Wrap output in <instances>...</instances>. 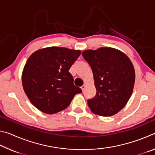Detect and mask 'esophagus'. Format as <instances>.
I'll return each instance as SVG.
<instances>
[{"instance_id":"34e87169","label":"esophagus","mask_w":155,"mask_h":155,"mask_svg":"<svg viewBox=\"0 0 155 155\" xmlns=\"http://www.w3.org/2000/svg\"><path fill=\"white\" fill-rule=\"evenodd\" d=\"M81 90H82V91H83L84 90H85V85H83V86H81Z\"/></svg>"}]
</instances>
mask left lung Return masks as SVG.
Masks as SVG:
<instances>
[{
  "instance_id": "obj_1",
  "label": "left lung",
  "mask_w": 155,
  "mask_h": 155,
  "mask_svg": "<svg viewBox=\"0 0 155 155\" xmlns=\"http://www.w3.org/2000/svg\"><path fill=\"white\" fill-rule=\"evenodd\" d=\"M92 70L96 94L87 100L91 112L111 116L123 109L134 87L135 73L129 58L110 47L86 50L82 52Z\"/></svg>"
}]
</instances>
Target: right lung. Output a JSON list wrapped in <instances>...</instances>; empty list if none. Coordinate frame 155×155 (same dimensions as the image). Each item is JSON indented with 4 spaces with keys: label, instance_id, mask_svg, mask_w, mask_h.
<instances>
[{
    "label": "right lung",
    "instance_id": "right-lung-1",
    "mask_svg": "<svg viewBox=\"0 0 155 155\" xmlns=\"http://www.w3.org/2000/svg\"><path fill=\"white\" fill-rule=\"evenodd\" d=\"M81 53L78 50L48 47L34 52L23 69V89L31 103L45 114H54L70 105L81 89L68 70Z\"/></svg>",
    "mask_w": 155,
    "mask_h": 155
}]
</instances>
